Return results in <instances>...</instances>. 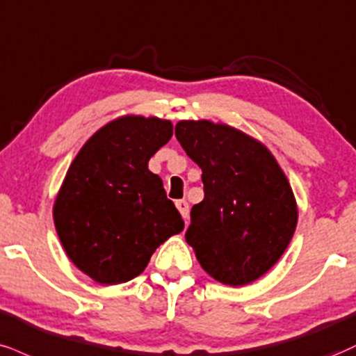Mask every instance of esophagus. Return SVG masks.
<instances>
[{
    "label": "esophagus",
    "instance_id": "1",
    "mask_svg": "<svg viewBox=\"0 0 356 356\" xmlns=\"http://www.w3.org/2000/svg\"><path fill=\"white\" fill-rule=\"evenodd\" d=\"M175 207L179 209V212H181L184 219H189V204H187V200H177V202H175Z\"/></svg>",
    "mask_w": 356,
    "mask_h": 356
}]
</instances>
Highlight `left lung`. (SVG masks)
<instances>
[{
  "mask_svg": "<svg viewBox=\"0 0 356 356\" xmlns=\"http://www.w3.org/2000/svg\"><path fill=\"white\" fill-rule=\"evenodd\" d=\"M175 137L202 169L204 200L191 211L187 243L217 282L252 284L293 237L298 209L289 179L260 140L227 124L179 121Z\"/></svg>",
  "mask_w": 356,
  "mask_h": 356,
  "instance_id": "obj_1",
  "label": "left lung"
}]
</instances>
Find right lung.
Masks as SVG:
<instances>
[{"label":"right lung","instance_id":"add662e5","mask_svg":"<svg viewBox=\"0 0 356 356\" xmlns=\"http://www.w3.org/2000/svg\"><path fill=\"white\" fill-rule=\"evenodd\" d=\"M172 122L122 115L89 137L56 195V232L71 262L97 284L140 275L156 248L182 232L149 159L172 137Z\"/></svg>","mask_w":356,"mask_h":356}]
</instances>
